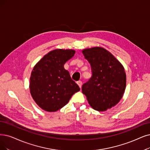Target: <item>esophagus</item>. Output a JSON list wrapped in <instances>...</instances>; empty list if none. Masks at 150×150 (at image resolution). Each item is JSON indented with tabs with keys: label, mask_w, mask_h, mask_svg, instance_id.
Segmentation results:
<instances>
[{
	"label": "esophagus",
	"mask_w": 150,
	"mask_h": 150,
	"mask_svg": "<svg viewBox=\"0 0 150 150\" xmlns=\"http://www.w3.org/2000/svg\"><path fill=\"white\" fill-rule=\"evenodd\" d=\"M77 84L79 85V87H80V88L82 87V81H77Z\"/></svg>",
	"instance_id": "34e87169"
}]
</instances>
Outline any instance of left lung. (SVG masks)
Here are the masks:
<instances>
[{
	"instance_id": "left-lung-1",
	"label": "left lung",
	"mask_w": 150,
	"mask_h": 150,
	"mask_svg": "<svg viewBox=\"0 0 150 150\" xmlns=\"http://www.w3.org/2000/svg\"><path fill=\"white\" fill-rule=\"evenodd\" d=\"M91 64L92 76L82 91L95 110L106 111L115 106L124 95L126 75L122 65L110 52L101 47L82 50Z\"/></svg>"
}]
</instances>
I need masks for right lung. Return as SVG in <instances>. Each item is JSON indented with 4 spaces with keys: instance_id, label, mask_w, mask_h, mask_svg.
Returning a JSON list of instances; mask_svg holds the SVG:
<instances>
[{
    "instance_id": "obj_1",
    "label": "right lung",
    "mask_w": 150,
    "mask_h": 150,
    "mask_svg": "<svg viewBox=\"0 0 150 150\" xmlns=\"http://www.w3.org/2000/svg\"><path fill=\"white\" fill-rule=\"evenodd\" d=\"M74 54L73 50H54L48 53L33 68L29 89L42 109L49 112L58 111L68 103L72 95L80 91L64 68V63Z\"/></svg>"
}]
</instances>
